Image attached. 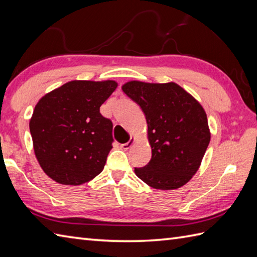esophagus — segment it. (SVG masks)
Returning <instances> with one entry per match:
<instances>
[{
  "label": "esophagus",
  "instance_id": "obj_1",
  "mask_svg": "<svg viewBox=\"0 0 257 257\" xmlns=\"http://www.w3.org/2000/svg\"><path fill=\"white\" fill-rule=\"evenodd\" d=\"M135 143H136V138L132 137V138H130V140L128 141V143H125V144H122V145H121V148L124 149V150H128V149L130 148V147H132Z\"/></svg>",
  "mask_w": 257,
  "mask_h": 257
}]
</instances>
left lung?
I'll return each mask as SVG.
<instances>
[{"label":"left lung","mask_w":257,"mask_h":257,"mask_svg":"<svg viewBox=\"0 0 257 257\" xmlns=\"http://www.w3.org/2000/svg\"><path fill=\"white\" fill-rule=\"evenodd\" d=\"M125 95L143 109L148 125L151 160L135 173L158 190H174L199 170L211 133L201 103L181 86L130 80Z\"/></svg>","instance_id":"left-lung-1"}]
</instances>
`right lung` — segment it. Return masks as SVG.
I'll return each instance as SVG.
<instances>
[{
    "label": "right lung",
    "instance_id": "obj_1",
    "mask_svg": "<svg viewBox=\"0 0 257 257\" xmlns=\"http://www.w3.org/2000/svg\"><path fill=\"white\" fill-rule=\"evenodd\" d=\"M114 80H72L43 96L30 132L36 159L48 177L66 185L99 174L112 149V122L99 108L117 88Z\"/></svg>",
    "mask_w": 257,
    "mask_h": 257
}]
</instances>
